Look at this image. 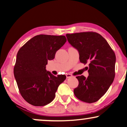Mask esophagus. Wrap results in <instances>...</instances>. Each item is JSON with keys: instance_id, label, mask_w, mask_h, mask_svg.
Returning a JSON list of instances; mask_svg holds the SVG:
<instances>
[{"instance_id": "34e87169", "label": "esophagus", "mask_w": 127, "mask_h": 127, "mask_svg": "<svg viewBox=\"0 0 127 127\" xmlns=\"http://www.w3.org/2000/svg\"><path fill=\"white\" fill-rule=\"evenodd\" d=\"M72 77L71 74H68V73L66 74V78H70V77Z\"/></svg>"}]
</instances>
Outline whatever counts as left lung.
I'll return each instance as SVG.
<instances>
[{
	"instance_id": "1",
	"label": "left lung",
	"mask_w": 127,
	"mask_h": 127,
	"mask_svg": "<svg viewBox=\"0 0 127 127\" xmlns=\"http://www.w3.org/2000/svg\"><path fill=\"white\" fill-rule=\"evenodd\" d=\"M69 43L79 52V60L84 64L89 62L87 78H76L78 86L74 94L82 102L94 103L107 92L115 77L116 55L106 40L95 32H84L66 34Z\"/></svg>"
}]
</instances>
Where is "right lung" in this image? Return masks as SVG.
Masks as SVG:
<instances>
[{
	"instance_id": "1",
	"label": "right lung",
	"mask_w": 127,
	"mask_h": 127,
	"mask_svg": "<svg viewBox=\"0 0 127 127\" xmlns=\"http://www.w3.org/2000/svg\"><path fill=\"white\" fill-rule=\"evenodd\" d=\"M66 40L63 35H38L18 50L14 75L20 94L28 103L43 106L55 99L59 86L66 76L56 77L47 71L46 65Z\"/></svg>"
}]
</instances>
